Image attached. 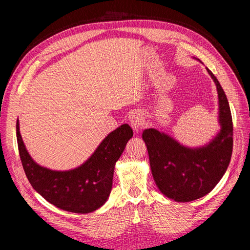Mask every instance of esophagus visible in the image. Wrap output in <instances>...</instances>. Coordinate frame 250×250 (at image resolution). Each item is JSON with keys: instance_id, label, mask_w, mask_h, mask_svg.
I'll return each mask as SVG.
<instances>
[{"instance_id": "esophagus-1", "label": "esophagus", "mask_w": 250, "mask_h": 250, "mask_svg": "<svg viewBox=\"0 0 250 250\" xmlns=\"http://www.w3.org/2000/svg\"><path fill=\"white\" fill-rule=\"evenodd\" d=\"M145 124L144 113L142 111H134L130 116V126L135 133H138Z\"/></svg>"}]
</instances>
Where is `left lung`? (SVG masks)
Returning a JSON list of instances; mask_svg holds the SVG:
<instances>
[{"instance_id":"obj_1","label":"left lung","mask_w":250,"mask_h":250,"mask_svg":"<svg viewBox=\"0 0 250 250\" xmlns=\"http://www.w3.org/2000/svg\"><path fill=\"white\" fill-rule=\"evenodd\" d=\"M207 70L217 87L221 126L213 140L202 147L188 148L153 128L143 131L158 190L177 202L193 201L208 194L224 175L232 153L233 129L228 98L215 75Z\"/></svg>"}]
</instances>
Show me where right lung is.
Listing matches in <instances>:
<instances>
[{
  "label": "right lung",
  "mask_w": 250,
  "mask_h": 250,
  "mask_svg": "<svg viewBox=\"0 0 250 250\" xmlns=\"http://www.w3.org/2000/svg\"><path fill=\"white\" fill-rule=\"evenodd\" d=\"M132 135L129 125H121L101 142L80 167L54 171L42 167L32 160L22 142L17 121L19 152L29 183L53 206L77 214L90 213L106 202L112 187L115 165Z\"/></svg>",
  "instance_id": "right-lung-1"
}]
</instances>
